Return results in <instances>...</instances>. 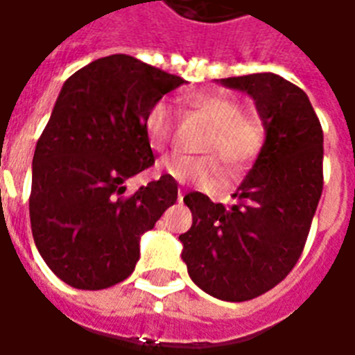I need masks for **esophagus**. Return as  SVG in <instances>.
Returning <instances> with one entry per match:
<instances>
[{
    "mask_svg": "<svg viewBox=\"0 0 355 355\" xmlns=\"http://www.w3.org/2000/svg\"><path fill=\"white\" fill-rule=\"evenodd\" d=\"M182 200H184V192H182V190H178L177 201H178V203H182Z\"/></svg>",
    "mask_w": 355,
    "mask_h": 355,
    "instance_id": "1",
    "label": "esophagus"
}]
</instances>
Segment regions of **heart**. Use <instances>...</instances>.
<instances>
[{"label": "heart", "mask_w": 355, "mask_h": 355, "mask_svg": "<svg viewBox=\"0 0 355 355\" xmlns=\"http://www.w3.org/2000/svg\"><path fill=\"white\" fill-rule=\"evenodd\" d=\"M188 108L198 112L213 125L205 140V150L216 152L228 169H241L254 162L266 142V127L257 116L243 114L236 98L220 93H193L186 96ZM148 144L163 150L173 137V114L167 102H155L144 117ZM157 169L180 184H216L223 173L213 155L169 154L157 162Z\"/></svg>", "instance_id": "1"}]
</instances>
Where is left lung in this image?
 <instances>
[{
    "label": "left lung",
    "mask_w": 355,
    "mask_h": 355,
    "mask_svg": "<svg viewBox=\"0 0 355 355\" xmlns=\"http://www.w3.org/2000/svg\"><path fill=\"white\" fill-rule=\"evenodd\" d=\"M249 94L266 142L226 207L190 192L192 228L182 261L207 295L243 302L266 293L297 264L323 190V131L302 89L277 73L216 80Z\"/></svg>",
    "instance_id": "1"
}]
</instances>
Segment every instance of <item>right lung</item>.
<instances>
[{
  "instance_id": "right-lung-1",
  "label": "right lung",
  "mask_w": 355,
  "mask_h": 355,
  "mask_svg": "<svg viewBox=\"0 0 355 355\" xmlns=\"http://www.w3.org/2000/svg\"><path fill=\"white\" fill-rule=\"evenodd\" d=\"M182 83L129 55L98 58L64 81L35 144L30 223L42 259L70 287L98 291L129 277L140 238L177 201L167 175L121 193L154 165L148 110Z\"/></svg>"
}]
</instances>
